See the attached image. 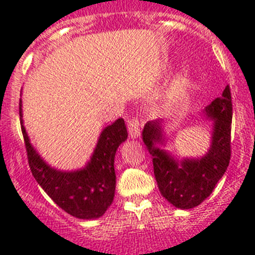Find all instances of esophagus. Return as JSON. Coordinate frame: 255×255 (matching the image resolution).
<instances>
[{
    "label": "esophagus",
    "instance_id": "1",
    "mask_svg": "<svg viewBox=\"0 0 255 255\" xmlns=\"http://www.w3.org/2000/svg\"><path fill=\"white\" fill-rule=\"evenodd\" d=\"M128 128H129V135L131 139L138 138L139 135H140V124H139L138 119H131V120H129Z\"/></svg>",
    "mask_w": 255,
    "mask_h": 255
}]
</instances>
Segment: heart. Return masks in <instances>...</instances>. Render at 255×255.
I'll list each match as a JSON object with an SVG mask.
<instances>
[{"label":"heart","mask_w":255,"mask_h":255,"mask_svg":"<svg viewBox=\"0 0 255 255\" xmlns=\"http://www.w3.org/2000/svg\"><path fill=\"white\" fill-rule=\"evenodd\" d=\"M186 82H188V74L185 71H181L176 75L175 78V89L176 91H181L182 88L186 85Z\"/></svg>","instance_id":"obj_1"}]
</instances>
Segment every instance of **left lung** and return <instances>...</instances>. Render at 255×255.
Returning <instances> with one entry per match:
<instances>
[{"label": "left lung", "mask_w": 255, "mask_h": 255, "mask_svg": "<svg viewBox=\"0 0 255 255\" xmlns=\"http://www.w3.org/2000/svg\"><path fill=\"white\" fill-rule=\"evenodd\" d=\"M212 121L209 149L203 157L177 161L164 150L167 143L163 121H148L143 129V141L153 158L155 181L164 199L180 209L199 206L211 195L216 184L226 172L231 157V121L233 103L227 85L222 96L203 111Z\"/></svg>", "instance_id": "1"}]
</instances>
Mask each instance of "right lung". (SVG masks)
I'll use <instances>...</instances> for the list:
<instances>
[{"label": "right lung", "mask_w": 255, "mask_h": 255, "mask_svg": "<svg viewBox=\"0 0 255 255\" xmlns=\"http://www.w3.org/2000/svg\"><path fill=\"white\" fill-rule=\"evenodd\" d=\"M19 114L29 167L42 189L60 208L74 217L82 220L102 217L115 197V154L119 145L128 139L124 119H117L102 130L96 149L84 167L61 171L49 166L31 145L22 124L21 100Z\"/></svg>", "instance_id": "1"}]
</instances>
